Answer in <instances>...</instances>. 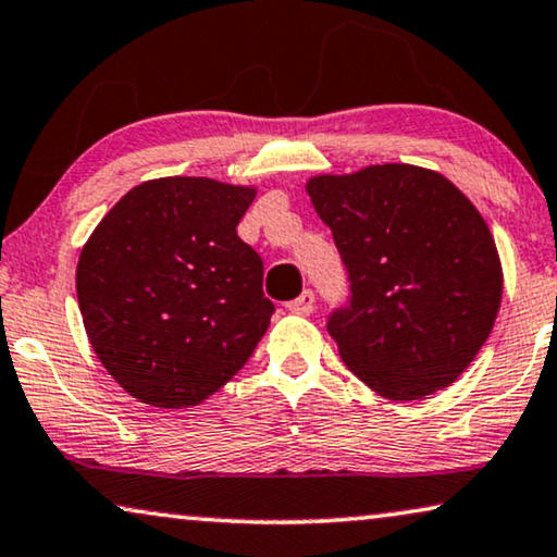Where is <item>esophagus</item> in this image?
<instances>
[{"mask_svg": "<svg viewBox=\"0 0 557 557\" xmlns=\"http://www.w3.org/2000/svg\"><path fill=\"white\" fill-rule=\"evenodd\" d=\"M287 310L295 312V315H310V312L315 310V293H312V289H305L300 297L287 302Z\"/></svg>", "mask_w": 557, "mask_h": 557, "instance_id": "34e87169", "label": "esophagus"}]
</instances>
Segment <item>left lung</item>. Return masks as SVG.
<instances>
[{"label": "left lung", "mask_w": 557, "mask_h": 557, "mask_svg": "<svg viewBox=\"0 0 557 557\" xmlns=\"http://www.w3.org/2000/svg\"><path fill=\"white\" fill-rule=\"evenodd\" d=\"M305 189L348 270L350 305L327 320L346 366L388 401L451 386L503 302L484 216L449 178L411 163L320 174Z\"/></svg>", "instance_id": "1"}]
</instances>
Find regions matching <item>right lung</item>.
Instances as JSON below:
<instances>
[{
  "label": "right lung",
  "mask_w": 557,
  "mask_h": 557,
  "mask_svg": "<svg viewBox=\"0 0 557 557\" xmlns=\"http://www.w3.org/2000/svg\"><path fill=\"white\" fill-rule=\"evenodd\" d=\"M257 186L144 182L100 219L75 270L85 333L113 381L156 409H189L237 375L275 312L262 260L237 237Z\"/></svg>",
  "instance_id": "right-lung-1"
}]
</instances>
